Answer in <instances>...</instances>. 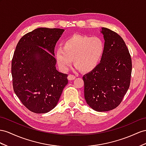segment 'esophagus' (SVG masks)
<instances>
[{"instance_id": "obj_1", "label": "esophagus", "mask_w": 146, "mask_h": 146, "mask_svg": "<svg viewBox=\"0 0 146 146\" xmlns=\"http://www.w3.org/2000/svg\"><path fill=\"white\" fill-rule=\"evenodd\" d=\"M75 78H76V76L73 75V74H70L68 76V79L69 80H73L75 79Z\"/></svg>"}]
</instances>
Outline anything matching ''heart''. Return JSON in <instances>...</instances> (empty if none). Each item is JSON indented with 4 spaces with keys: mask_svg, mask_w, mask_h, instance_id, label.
<instances>
[{
    "mask_svg": "<svg viewBox=\"0 0 146 146\" xmlns=\"http://www.w3.org/2000/svg\"><path fill=\"white\" fill-rule=\"evenodd\" d=\"M105 52V43L98 36L73 35L63 42L55 52V58L58 66L66 70L72 63L77 69L84 73L94 70L102 60Z\"/></svg>",
    "mask_w": 146,
    "mask_h": 146,
    "instance_id": "obj_1",
    "label": "heart"
}]
</instances>
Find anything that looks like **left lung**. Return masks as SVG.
<instances>
[{
	"mask_svg": "<svg viewBox=\"0 0 146 146\" xmlns=\"http://www.w3.org/2000/svg\"><path fill=\"white\" fill-rule=\"evenodd\" d=\"M102 29L105 39L102 60L83 78L87 104L96 111H107L120 104L129 89L132 61L122 37L110 29Z\"/></svg>",
	"mask_w": 146,
	"mask_h": 146,
	"instance_id": "8db88e82",
	"label": "left lung"
}]
</instances>
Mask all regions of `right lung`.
<instances>
[{
  "instance_id": "add662e5",
  "label": "right lung",
  "mask_w": 146,
  "mask_h": 146,
  "mask_svg": "<svg viewBox=\"0 0 146 146\" xmlns=\"http://www.w3.org/2000/svg\"><path fill=\"white\" fill-rule=\"evenodd\" d=\"M64 29L39 28L18 41L12 61L15 93L28 110L44 113L57 106L68 74L56 70L54 48Z\"/></svg>"
}]
</instances>
